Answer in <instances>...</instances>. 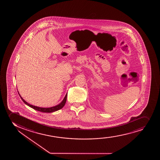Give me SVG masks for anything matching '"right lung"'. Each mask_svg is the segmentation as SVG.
<instances>
[{
    "label": "right lung",
    "mask_w": 160,
    "mask_h": 160,
    "mask_svg": "<svg viewBox=\"0 0 160 160\" xmlns=\"http://www.w3.org/2000/svg\"><path fill=\"white\" fill-rule=\"evenodd\" d=\"M18 94L20 95L21 99L22 100V101L24 102V103L26 105H27L28 106H29L30 107H31L32 108H33L35 110H38L39 112H52L55 111H57V110H60L62 108L63 106H64L65 103L66 102L67 100V93L66 94V96L64 97V99H63L62 101H61V102L58 105H56L55 106L51 107H48V108H43V107H39L35 106L33 105H30L29 103L27 102V101H25L22 97L20 96V94L18 92Z\"/></svg>",
    "instance_id": "obj_1"
}]
</instances>
